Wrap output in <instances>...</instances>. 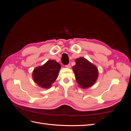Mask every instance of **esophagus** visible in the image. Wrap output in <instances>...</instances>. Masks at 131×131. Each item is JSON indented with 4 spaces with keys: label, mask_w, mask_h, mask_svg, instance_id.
I'll use <instances>...</instances> for the list:
<instances>
[{
    "label": "esophagus",
    "mask_w": 131,
    "mask_h": 131,
    "mask_svg": "<svg viewBox=\"0 0 131 131\" xmlns=\"http://www.w3.org/2000/svg\"><path fill=\"white\" fill-rule=\"evenodd\" d=\"M65 67H66V68H71L70 64H68V65H65Z\"/></svg>",
    "instance_id": "obj_1"
}]
</instances>
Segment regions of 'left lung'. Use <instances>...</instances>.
I'll return each instance as SVG.
<instances>
[{
    "label": "left lung",
    "instance_id": "8db88e82",
    "mask_svg": "<svg viewBox=\"0 0 131 131\" xmlns=\"http://www.w3.org/2000/svg\"><path fill=\"white\" fill-rule=\"evenodd\" d=\"M75 62L73 70L79 86L82 88H87L93 85L98 77L97 68L83 57L77 58Z\"/></svg>",
    "mask_w": 131,
    "mask_h": 131
}]
</instances>
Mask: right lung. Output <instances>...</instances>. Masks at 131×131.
Returning <instances> with one entry per match:
<instances>
[{
	"label": "right lung",
	"mask_w": 131,
	"mask_h": 131,
	"mask_svg": "<svg viewBox=\"0 0 131 131\" xmlns=\"http://www.w3.org/2000/svg\"><path fill=\"white\" fill-rule=\"evenodd\" d=\"M60 69V63L54 60H49L43 65L34 69L33 79L40 87L48 88L58 77Z\"/></svg>",
	"instance_id": "obj_1"
}]
</instances>
